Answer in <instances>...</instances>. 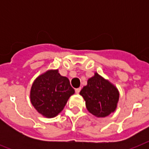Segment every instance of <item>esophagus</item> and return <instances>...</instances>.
<instances>
[{"label":"esophagus","mask_w":149,"mask_h":149,"mask_svg":"<svg viewBox=\"0 0 149 149\" xmlns=\"http://www.w3.org/2000/svg\"><path fill=\"white\" fill-rule=\"evenodd\" d=\"M80 91H81V87H79V88H77L75 90V91H76V93H79V92H80Z\"/></svg>","instance_id":"obj_1"}]
</instances>
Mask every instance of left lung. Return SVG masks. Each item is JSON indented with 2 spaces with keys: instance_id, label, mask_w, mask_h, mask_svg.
<instances>
[{
  "instance_id": "8db88e82",
  "label": "left lung",
  "mask_w": 149,
  "mask_h": 149,
  "mask_svg": "<svg viewBox=\"0 0 149 149\" xmlns=\"http://www.w3.org/2000/svg\"><path fill=\"white\" fill-rule=\"evenodd\" d=\"M79 94L85 100L89 112L98 118L107 117L115 111L119 100L118 89L97 72L87 80Z\"/></svg>"
}]
</instances>
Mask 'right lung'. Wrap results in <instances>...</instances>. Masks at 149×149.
I'll return each mask as SVG.
<instances>
[{
	"label": "right lung",
	"mask_w": 149,
	"mask_h": 149,
	"mask_svg": "<svg viewBox=\"0 0 149 149\" xmlns=\"http://www.w3.org/2000/svg\"><path fill=\"white\" fill-rule=\"evenodd\" d=\"M75 93L67 77L58 70H48L34 81L30 98L36 111L46 118H54L63 111L68 99Z\"/></svg>",
	"instance_id": "right-lung-1"
}]
</instances>
